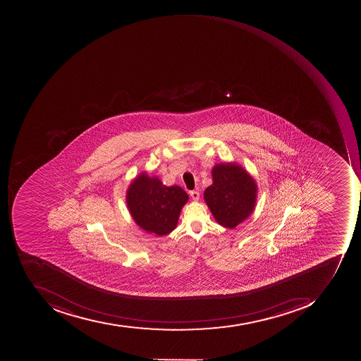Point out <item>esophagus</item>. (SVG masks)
I'll use <instances>...</instances> for the list:
<instances>
[{
    "instance_id": "esophagus-1",
    "label": "esophagus",
    "mask_w": 361,
    "mask_h": 361,
    "mask_svg": "<svg viewBox=\"0 0 361 361\" xmlns=\"http://www.w3.org/2000/svg\"><path fill=\"white\" fill-rule=\"evenodd\" d=\"M190 195H191L192 200H200V193H198L197 191L190 192Z\"/></svg>"
}]
</instances>
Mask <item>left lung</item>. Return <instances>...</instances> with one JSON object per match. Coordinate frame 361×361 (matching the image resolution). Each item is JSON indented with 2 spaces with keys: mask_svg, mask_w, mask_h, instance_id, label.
I'll return each instance as SVG.
<instances>
[{
  "mask_svg": "<svg viewBox=\"0 0 361 361\" xmlns=\"http://www.w3.org/2000/svg\"><path fill=\"white\" fill-rule=\"evenodd\" d=\"M212 184L204 200L220 226L234 228L254 212L257 200L256 180L236 163H221L212 169Z\"/></svg>",
  "mask_w": 361,
  "mask_h": 361,
  "instance_id": "1",
  "label": "left lung"
}]
</instances>
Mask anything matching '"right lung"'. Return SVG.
I'll list each match as a JSON object with an SVG mask.
<instances>
[{"mask_svg": "<svg viewBox=\"0 0 361 361\" xmlns=\"http://www.w3.org/2000/svg\"><path fill=\"white\" fill-rule=\"evenodd\" d=\"M189 195L178 185L167 186L158 177L142 171L129 184L126 203L135 224L147 233L166 235L177 228Z\"/></svg>", "mask_w": 361, "mask_h": 361, "instance_id": "obj_1", "label": "right lung"}]
</instances>
